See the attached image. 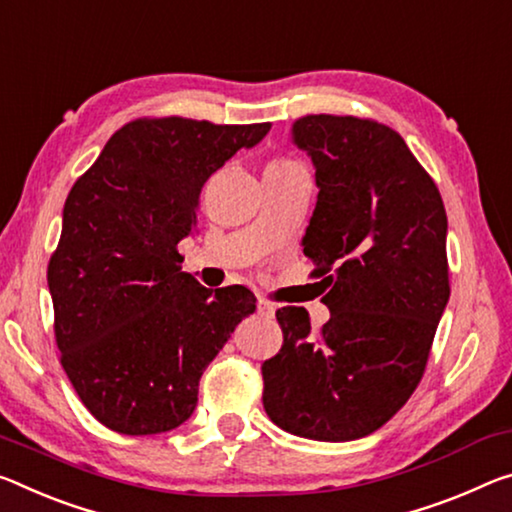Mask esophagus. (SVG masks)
I'll return each mask as SVG.
<instances>
[{"mask_svg":"<svg viewBox=\"0 0 512 512\" xmlns=\"http://www.w3.org/2000/svg\"><path fill=\"white\" fill-rule=\"evenodd\" d=\"M257 314L259 316H266V319H271V316L275 314L273 303H269V300H264V298H259L257 300Z\"/></svg>","mask_w":512,"mask_h":512,"instance_id":"34e87169","label":"esophagus"}]
</instances>
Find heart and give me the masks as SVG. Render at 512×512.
Segmentation results:
<instances>
[{
    "mask_svg": "<svg viewBox=\"0 0 512 512\" xmlns=\"http://www.w3.org/2000/svg\"><path fill=\"white\" fill-rule=\"evenodd\" d=\"M271 164H291V159H275Z\"/></svg>",
    "mask_w": 512,
    "mask_h": 512,
    "instance_id": "heart-1",
    "label": "heart"
}]
</instances>
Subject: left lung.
I'll list each match as a JSON object with an SVG mask.
<instances>
[{
    "mask_svg": "<svg viewBox=\"0 0 512 512\" xmlns=\"http://www.w3.org/2000/svg\"><path fill=\"white\" fill-rule=\"evenodd\" d=\"M291 136L319 186L303 253L332 285L321 298L330 321L314 337L305 307L275 312L285 344L262 364L264 410L307 440H358L424 376L449 303L444 202L401 134L376 120L319 113Z\"/></svg>",
    "mask_w": 512,
    "mask_h": 512,
    "instance_id": "left-lung-1",
    "label": "left lung"
}]
</instances>
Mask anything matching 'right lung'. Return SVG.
<instances>
[{
  "instance_id": "add662e5",
  "label": "right lung",
  "mask_w": 512,
  "mask_h": 512,
  "mask_svg": "<svg viewBox=\"0 0 512 512\" xmlns=\"http://www.w3.org/2000/svg\"><path fill=\"white\" fill-rule=\"evenodd\" d=\"M262 125L134 120L111 136L63 207L47 266L61 364L81 403L111 431L154 435L193 415L202 371L255 294L207 289L180 271L200 191Z\"/></svg>"
}]
</instances>
